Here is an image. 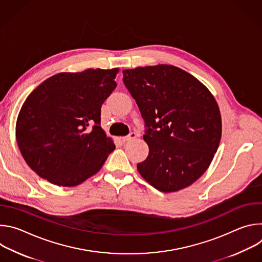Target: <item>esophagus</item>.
Wrapping results in <instances>:
<instances>
[{
  "label": "esophagus",
  "instance_id": "1",
  "mask_svg": "<svg viewBox=\"0 0 262 262\" xmlns=\"http://www.w3.org/2000/svg\"><path fill=\"white\" fill-rule=\"evenodd\" d=\"M136 137H137L136 133H130L128 136H126V137H122V138H121V140H122V142H127V141H130V140L135 139Z\"/></svg>",
  "mask_w": 262,
  "mask_h": 262
}]
</instances>
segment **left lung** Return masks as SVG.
<instances>
[{"instance_id": "1", "label": "left lung", "mask_w": 262, "mask_h": 262, "mask_svg": "<svg viewBox=\"0 0 262 262\" xmlns=\"http://www.w3.org/2000/svg\"><path fill=\"white\" fill-rule=\"evenodd\" d=\"M123 83L136 100L146 130L142 177L164 193L195 182L208 168L222 136V119L210 91L173 65L125 69Z\"/></svg>"}]
</instances>
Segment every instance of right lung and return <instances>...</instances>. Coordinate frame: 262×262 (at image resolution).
<instances>
[{
    "label": "right lung",
    "instance_id": "1",
    "mask_svg": "<svg viewBox=\"0 0 262 262\" xmlns=\"http://www.w3.org/2000/svg\"><path fill=\"white\" fill-rule=\"evenodd\" d=\"M118 68L61 72L25 100L16 141L28 166L59 186L97 173L115 145L100 126V107L116 88Z\"/></svg>",
    "mask_w": 262,
    "mask_h": 262
}]
</instances>
